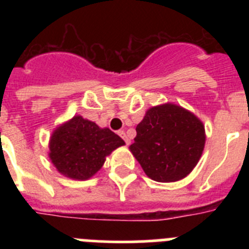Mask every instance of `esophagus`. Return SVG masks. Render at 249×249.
Masks as SVG:
<instances>
[{"instance_id": "obj_1", "label": "esophagus", "mask_w": 249, "mask_h": 249, "mask_svg": "<svg viewBox=\"0 0 249 249\" xmlns=\"http://www.w3.org/2000/svg\"><path fill=\"white\" fill-rule=\"evenodd\" d=\"M118 135H120L121 137L123 138V141H124V142H126V144H127V146H128V144H129V142H131V141H129L128 138H127V136H126V132H124V131H120V132H118Z\"/></svg>"}]
</instances>
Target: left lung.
<instances>
[{"label": "left lung", "instance_id": "obj_1", "mask_svg": "<svg viewBox=\"0 0 249 249\" xmlns=\"http://www.w3.org/2000/svg\"><path fill=\"white\" fill-rule=\"evenodd\" d=\"M136 132L129 149L144 173L157 182H176L190 175L206 142L201 120L173 103L149 108Z\"/></svg>", "mask_w": 249, "mask_h": 249}]
</instances>
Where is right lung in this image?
Listing matches in <instances>:
<instances>
[{"label":"right lung","instance_id":"add662e5","mask_svg":"<svg viewBox=\"0 0 249 249\" xmlns=\"http://www.w3.org/2000/svg\"><path fill=\"white\" fill-rule=\"evenodd\" d=\"M123 144L124 141L109 128L74 116L53 131L48 156L59 173L85 181L96 175L106 157Z\"/></svg>","mask_w":249,"mask_h":249}]
</instances>
